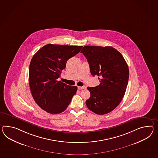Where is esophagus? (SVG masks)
I'll return each instance as SVG.
<instances>
[{"instance_id":"1","label":"esophagus","mask_w":158,"mask_h":158,"mask_svg":"<svg viewBox=\"0 0 158 158\" xmlns=\"http://www.w3.org/2000/svg\"><path fill=\"white\" fill-rule=\"evenodd\" d=\"M86 88L85 86H82V87H78V89H85Z\"/></svg>"}]
</instances>
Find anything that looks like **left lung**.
Masks as SVG:
<instances>
[{
  "mask_svg": "<svg viewBox=\"0 0 158 158\" xmlns=\"http://www.w3.org/2000/svg\"><path fill=\"white\" fill-rule=\"evenodd\" d=\"M81 53L89 65L92 75L98 76L100 85L88 87L90 98L85 101L89 110L104 115L114 110L125 94L129 69L122 55L112 47L85 46Z\"/></svg>",
  "mask_w": 158,
  "mask_h": 158,
  "instance_id": "obj_1",
  "label": "left lung"
}]
</instances>
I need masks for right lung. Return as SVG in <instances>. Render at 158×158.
Listing matches in <instances>:
<instances>
[{"label": "right lung", "instance_id": "right-lung-1", "mask_svg": "<svg viewBox=\"0 0 158 158\" xmlns=\"http://www.w3.org/2000/svg\"><path fill=\"white\" fill-rule=\"evenodd\" d=\"M83 46L48 44L31 59L28 81L35 102L43 110L57 114L69 105L77 87L58 81L69 58L78 54Z\"/></svg>", "mask_w": 158, "mask_h": 158}]
</instances>
